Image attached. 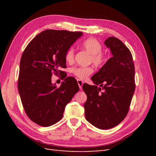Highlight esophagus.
Returning a JSON list of instances; mask_svg holds the SVG:
<instances>
[{
    "mask_svg": "<svg viewBox=\"0 0 156 156\" xmlns=\"http://www.w3.org/2000/svg\"><path fill=\"white\" fill-rule=\"evenodd\" d=\"M77 83H78V85H79V87L80 89L82 88V87H83V82L81 81V80L80 79H78L77 80Z\"/></svg>",
    "mask_w": 156,
    "mask_h": 156,
    "instance_id": "1",
    "label": "esophagus"
}]
</instances>
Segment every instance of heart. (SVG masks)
I'll list each match as a JSON object with an SVG mask.
<instances>
[{"mask_svg": "<svg viewBox=\"0 0 156 156\" xmlns=\"http://www.w3.org/2000/svg\"><path fill=\"white\" fill-rule=\"evenodd\" d=\"M81 46L83 48L90 54V62L96 67H100L104 64L106 58L102 51V45L96 39L90 37L84 40ZM65 60L68 63H72L74 60V49L70 48L65 55ZM94 72L92 67H75L72 69V72L77 78L81 80L87 79Z\"/></svg>", "mask_w": 156, "mask_h": 156, "instance_id": "b5f03b06", "label": "heart"}]
</instances>
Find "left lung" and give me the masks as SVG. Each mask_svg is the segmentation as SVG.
I'll return each mask as SVG.
<instances>
[{"mask_svg": "<svg viewBox=\"0 0 156 156\" xmlns=\"http://www.w3.org/2000/svg\"><path fill=\"white\" fill-rule=\"evenodd\" d=\"M104 43L112 56L91 77L96 85L84 83L83 89L87 96V120L108 129L119 124L128 112L135 88V67L131 52L122 41L109 37Z\"/></svg>", "mask_w": 156, "mask_h": 156, "instance_id": "8db88e82", "label": "left lung"}]
</instances>
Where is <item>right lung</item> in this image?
Listing matches in <instances>:
<instances>
[{"label":"right lung","instance_id":"1","mask_svg":"<svg viewBox=\"0 0 156 156\" xmlns=\"http://www.w3.org/2000/svg\"><path fill=\"white\" fill-rule=\"evenodd\" d=\"M81 32L45 30L28 44L22 55L18 90L29 119L48 127L60 121L65 107L79 90L77 81L64 75L60 87L51 82L53 73L63 74L66 68L65 55Z\"/></svg>","mask_w":156,"mask_h":156}]
</instances>
